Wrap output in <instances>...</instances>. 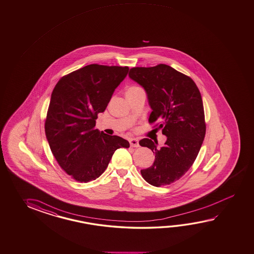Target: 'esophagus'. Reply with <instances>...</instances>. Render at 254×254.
Masks as SVG:
<instances>
[{"instance_id": "34e87169", "label": "esophagus", "mask_w": 254, "mask_h": 254, "mask_svg": "<svg viewBox=\"0 0 254 254\" xmlns=\"http://www.w3.org/2000/svg\"><path fill=\"white\" fill-rule=\"evenodd\" d=\"M129 145H130V147H134V148H137V147H139V140L137 139H130L129 140Z\"/></svg>"}]
</instances>
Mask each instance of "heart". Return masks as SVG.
<instances>
[{
    "instance_id": "obj_1",
    "label": "heart",
    "mask_w": 254,
    "mask_h": 254,
    "mask_svg": "<svg viewBox=\"0 0 254 254\" xmlns=\"http://www.w3.org/2000/svg\"><path fill=\"white\" fill-rule=\"evenodd\" d=\"M139 87H138V86H129V87H128L127 90H126V94H127V93H130V92L135 91V90L139 89Z\"/></svg>"
}]
</instances>
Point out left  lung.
I'll list each match as a JSON object with an SVG mask.
<instances>
[{
  "mask_svg": "<svg viewBox=\"0 0 254 254\" xmlns=\"http://www.w3.org/2000/svg\"><path fill=\"white\" fill-rule=\"evenodd\" d=\"M129 76L147 93L152 110L149 124L161 121L155 127L167 136L160 148L158 141L147 138L139 140L140 146L155 153L152 166L140 173L154 187L171 184L193 165L204 139L206 127L201 94L189 76L165 64L132 67Z\"/></svg>",
  "mask_w": 254,
  "mask_h": 254,
  "instance_id": "1",
  "label": "left lung"
}]
</instances>
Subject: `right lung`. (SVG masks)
I'll return each instance as SVG.
<instances>
[{
  "label": "right lung",
  "mask_w": 254,
  "mask_h": 254,
  "mask_svg": "<svg viewBox=\"0 0 254 254\" xmlns=\"http://www.w3.org/2000/svg\"><path fill=\"white\" fill-rule=\"evenodd\" d=\"M128 71V66L85 65L61 77L51 94L46 137L61 169L78 182L99 178L115 150L129 147L128 140L95 129L97 115Z\"/></svg>",
  "instance_id": "add662e5"
}]
</instances>
